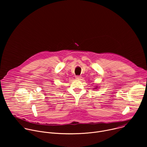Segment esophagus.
I'll use <instances>...</instances> for the list:
<instances>
[{"instance_id": "esophagus-1", "label": "esophagus", "mask_w": 147, "mask_h": 147, "mask_svg": "<svg viewBox=\"0 0 147 147\" xmlns=\"http://www.w3.org/2000/svg\"><path fill=\"white\" fill-rule=\"evenodd\" d=\"M76 78L77 79H81V76H76Z\"/></svg>"}]
</instances>
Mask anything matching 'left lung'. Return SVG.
<instances>
[{
  "label": "left lung",
  "mask_w": 147,
  "mask_h": 147,
  "mask_svg": "<svg viewBox=\"0 0 147 147\" xmlns=\"http://www.w3.org/2000/svg\"><path fill=\"white\" fill-rule=\"evenodd\" d=\"M98 88V86H96L95 88H94V89H97Z\"/></svg>",
  "instance_id": "8db88e82"
}]
</instances>
